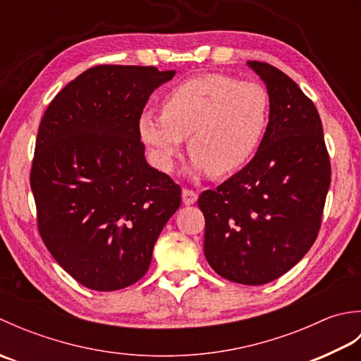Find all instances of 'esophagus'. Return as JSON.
I'll list each match as a JSON object with an SVG mask.
<instances>
[{
	"label": "esophagus",
	"instance_id": "esophagus-1",
	"mask_svg": "<svg viewBox=\"0 0 361 361\" xmlns=\"http://www.w3.org/2000/svg\"><path fill=\"white\" fill-rule=\"evenodd\" d=\"M183 203L185 204H194L197 202L198 198V194L195 192V190H190V189H183Z\"/></svg>",
	"mask_w": 361,
	"mask_h": 361
}]
</instances>
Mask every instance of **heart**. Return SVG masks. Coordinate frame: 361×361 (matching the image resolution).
<instances>
[{
  "instance_id": "heart-1",
  "label": "heart",
  "mask_w": 361,
  "mask_h": 361,
  "mask_svg": "<svg viewBox=\"0 0 361 361\" xmlns=\"http://www.w3.org/2000/svg\"><path fill=\"white\" fill-rule=\"evenodd\" d=\"M270 109V94L262 83L206 74L169 91L163 111H142L137 130L163 171H171L189 136L188 149L197 171L224 176L255 157Z\"/></svg>"
}]
</instances>
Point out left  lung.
I'll use <instances>...</instances> for the list:
<instances>
[{
    "label": "left lung",
    "instance_id": "obj_1",
    "mask_svg": "<svg viewBox=\"0 0 361 361\" xmlns=\"http://www.w3.org/2000/svg\"><path fill=\"white\" fill-rule=\"evenodd\" d=\"M271 109L257 153L216 190L198 197L204 256L221 278L262 286L295 267L317 240L331 159L317 106L278 68L248 62Z\"/></svg>",
    "mask_w": 361,
    "mask_h": 361
}]
</instances>
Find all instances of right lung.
<instances>
[{
	"label": "right lung",
	"instance_id": "1",
	"mask_svg": "<svg viewBox=\"0 0 361 361\" xmlns=\"http://www.w3.org/2000/svg\"><path fill=\"white\" fill-rule=\"evenodd\" d=\"M175 71L99 65L52 99L30 169L38 233L83 287L113 291L147 273L153 245L181 204L171 176L147 164L137 119Z\"/></svg>",
	"mask_w": 361,
	"mask_h": 361
}]
</instances>
